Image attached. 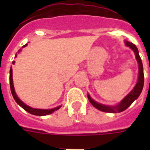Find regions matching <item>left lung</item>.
I'll return each mask as SVG.
<instances>
[{"label": "left lung", "mask_w": 150, "mask_h": 150, "mask_svg": "<svg viewBox=\"0 0 150 150\" xmlns=\"http://www.w3.org/2000/svg\"><path fill=\"white\" fill-rule=\"evenodd\" d=\"M126 45L129 47L131 49H132L133 51L135 52V57H136V60H137L138 63H139V79H138V82L135 85V88L132 89V91L121 100V102L118 105L114 106V107H109V106L98 103L95 102L94 100H92L89 95H88V99H89V102L92 103V105L94 107H96V109L100 110L101 111L107 112V113H117V112H122L124 110H125L139 96L140 93H142V90L143 89L144 73H143V66H142V60L140 58L139 54V50H138L136 46L134 43H130V42H126Z\"/></svg>", "instance_id": "1"}]
</instances>
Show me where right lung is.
Segmentation results:
<instances>
[{"instance_id":"obj_1","label":"right lung","mask_w":150,"mask_h":150,"mask_svg":"<svg viewBox=\"0 0 150 150\" xmlns=\"http://www.w3.org/2000/svg\"><path fill=\"white\" fill-rule=\"evenodd\" d=\"M26 44L23 47H25ZM17 56H15L16 57ZM12 64H15V61H12ZM10 87H11V94H12L13 98L15 99V100L16 101L18 104L19 105L20 107H22L25 110H26L27 112H29V114H33V115H37V116H45V115H48V114H52L53 112L55 111V110H57L61 107V106H59L57 107H55L54 109H50V110H43V109H35V108H32V107L27 106L26 104H25L24 103L22 102V100H20L19 98L18 97L16 93L15 92V89H14V86H13V80H12V68L11 67L10 69Z\"/></svg>"}]
</instances>
